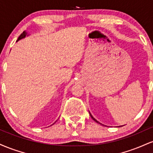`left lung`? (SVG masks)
<instances>
[{
    "instance_id": "8db88e82",
    "label": "left lung",
    "mask_w": 153,
    "mask_h": 153,
    "mask_svg": "<svg viewBox=\"0 0 153 153\" xmlns=\"http://www.w3.org/2000/svg\"><path fill=\"white\" fill-rule=\"evenodd\" d=\"M90 115H91V118H92V119H94V121H95V122H97V123H99V122H98V121H97V120H96V119H94V117H92V115H91V114H90ZM99 124H100V123H99Z\"/></svg>"
}]
</instances>
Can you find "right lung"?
Here are the masks:
<instances>
[{
    "label": "right lung",
    "instance_id": "right-lung-1",
    "mask_svg": "<svg viewBox=\"0 0 153 153\" xmlns=\"http://www.w3.org/2000/svg\"><path fill=\"white\" fill-rule=\"evenodd\" d=\"M26 33L25 32V31H24V32H23L22 34H21L20 36H19V38H18V40L21 39H22V38H24V37H25V36H26Z\"/></svg>",
    "mask_w": 153,
    "mask_h": 153
}]
</instances>
